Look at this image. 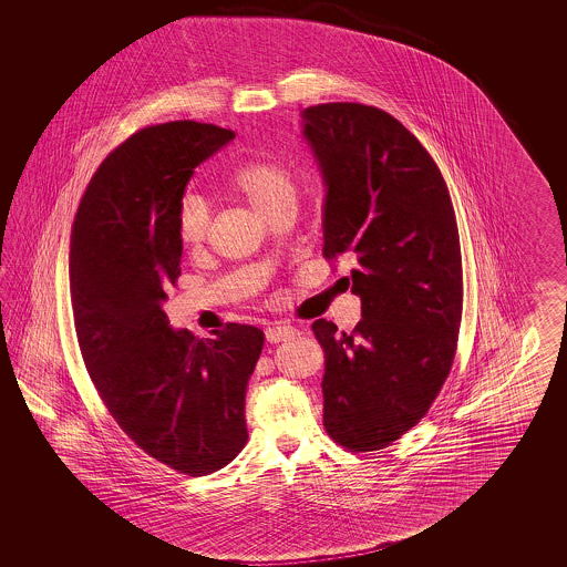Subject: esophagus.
Segmentation results:
<instances>
[{
  "label": "esophagus",
  "instance_id": "1",
  "mask_svg": "<svg viewBox=\"0 0 567 567\" xmlns=\"http://www.w3.org/2000/svg\"><path fill=\"white\" fill-rule=\"evenodd\" d=\"M297 334H299V330L291 327V324H285V322H276L272 327L266 328V339H268L270 343L289 341V339H295Z\"/></svg>",
  "mask_w": 567,
  "mask_h": 567
}]
</instances>
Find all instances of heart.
<instances>
[{
    "label": "heart",
    "mask_w": 567,
    "mask_h": 567,
    "mask_svg": "<svg viewBox=\"0 0 567 567\" xmlns=\"http://www.w3.org/2000/svg\"><path fill=\"white\" fill-rule=\"evenodd\" d=\"M228 187L247 199L264 218L297 204V176L275 159H249L230 174ZM212 223V207L199 190H185L176 206V235L187 249L204 245Z\"/></svg>",
    "instance_id": "1"
}]
</instances>
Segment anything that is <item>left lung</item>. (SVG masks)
I'll return each mask as SVG.
<instances>
[{
  "label": "left lung",
  "instance_id": "left-lung-1",
  "mask_svg": "<svg viewBox=\"0 0 567 567\" xmlns=\"http://www.w3.org/2000/svg\"><path fill=\"white\" fill-rule=\"evenodd\" d=\"M324 185V258L355 261L353 332L316 320L327 353L324 429L353 451L391 445L429 412L451 370L464 278L445 178L391 114L361 103L301 112Z\"/></svg>",
  "mask_w": 567,
  "mask_h": 567
}]
</instances>
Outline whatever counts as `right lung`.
I'll list each match as a JSON object with an SVG mask.
<instances>
[{
  "mask_svg": "<svg viewBox=\"0 0 567 567\" xmlns=\"http://www.w3.org/2000/svg\"><path fill=\"white\" fill-rule=\"evenodd\" d=\"M233 138L190 121L138 131L103 159L70 233V297L89 377L147 455L190 476L218 472L247 443V382L264 347L259 328L228 324L197 339L164 311L181 276L178 199Z\"/></svg>",
  "mask_w": 567,
  "mask_h": 567,
  "instance_id": "right-lung-1",
  "label": "right lung"
}]
</instances>
